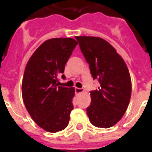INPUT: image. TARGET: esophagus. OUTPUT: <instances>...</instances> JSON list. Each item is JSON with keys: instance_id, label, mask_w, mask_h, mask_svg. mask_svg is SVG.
I'll list each match as a JSON object with an SVG mask.
<instances>
[{"instance_id": "34e87169", "label": "esophagus", "mask_w": 152, "mask_h": 152, "mask_svg": "<svg viewBox=\"0 0 152 152\" xmlns=\"http://www.w3.org/2000/svg\"><path fill=\"white\" fill-rule=\"evenodd\" d=\"M75 92L76 94H80V93L83 92V90L82 88H75Z\"/></svg>"}]
</instances>
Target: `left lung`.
Returning a JSON list of instances; mask_svg holds the SVG:
<instances>
[{"mask_svg": "<svg viewBox=\"0 0 152 152\" xmlns=\"http://www.w3.org/2000/svg\"><path fill=\"white\" fill-rule=\"evenodd\" d=\"M89 64L93 79L100 86L91 91L87 114L93 125L107 129L121 119L129 103L132 83L127 65L116 50L99 37L76 36Z\"/></svg>", "mask_w": 152, "mask_h": 152, "instance_id": "1", "label": "left lung"}]
</instances>
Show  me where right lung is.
I'll return each instance as SVG.
<instances>
[{
  "instance_id": "add662e5",
  "label": "right lung",
  "mask_w": 152,
  "mask_h": 152,
  "mask_svg": "<svg viewBox=\"0 0 152 152\" xmlns=\"http://www.w3.org/2000/svg\"><path fill=\"white\" fill-rule=\"evenodd\" d=\"M77 44L70 38L46 40L34 51L25 69L23 100L34 122L49 132L61 131L69 125L75 89L58 86L57 76L64 72Z\"/></svg>"
}]
</instances>
